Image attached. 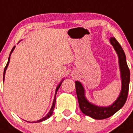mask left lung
<instances>
[{"label": "left lung", "instance_id": "obj_1", "mask_svg": "<svg viewBox=\"0 0 133 133\" xmlns=\"http://www.w3.org/2000/svg\"><path fill=\"white\" fill-rule=\"evenodd\" d=\"M110 43L115 48L118 56L119 66L121 69V79H122V90L117 100L112 105L107 107H100L92 104L86 100L84 94V89L83 86L78 81L76 82V94L78 96V102L81 111L84 115L90 116L92 118L98 120L105 119L119 110L125 104L128 96V92L130 82V70L126 61L125 54L122 47L115 37L110 39Z\"/></svg>", "mask_w": 133, "mask_h": 133}]
</instances>
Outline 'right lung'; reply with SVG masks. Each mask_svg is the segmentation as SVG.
Returning a JSON list of instances; mask_svg holds the SVG:
<instances>
[{
  "label": "right lung",
  "mask_w": 133,
  "mask_h": 133,
  "mask_svg": "<svg viewBox=\"0 0 133 133\" xmlns=\"http://www.w3.org/2000/svg\"><path fill=\"white\" fill-rule=\"evenodd\" d=\"M15 46H14L13 48L12 49V50H11V53H10V55H9V59H8V62L7 63H6V65L5 68H4V74H3V80H4V75H5V72H6V68H7L8 67V65H9V61H10V56H11V54H12V51L14 50V49H15ZM61 84H62V82L60 83L59 84V86H57V88H56V91H55V95H56V94H57V90H58V89L59 88L60 86H61ZM55 97H54V102H53V104H52V107H51V108L50 110H49V113L47 114V115H46L45 117H43V118H41V119L39 120V121H35V122H42V121H45V120H47V118H49V117H50L51 115H52L53 114V112H54V108H55Z\"/></svg>",
  "instance_id": "1"
}]
</instances>
